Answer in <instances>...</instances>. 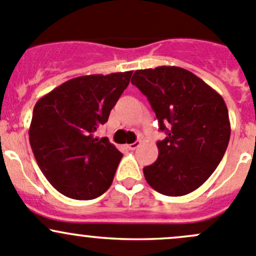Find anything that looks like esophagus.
Masks as SVG:
<instances>
[{"instance_id": "esophagus-1", "label": "esophagus", "mask_w": 256, "mask_h": 256, "mask_svg": "<svg viewBox=\"0 0 256 256\" xmlns=\"http://www.w3.org/2000/svg\"><path fill=\"white\" fill-rule=\"evenodd\" d=\"M138 146H140V141H135V142H134V144H128V148H130V150H136Z\"/></svg>"}]
</instances>
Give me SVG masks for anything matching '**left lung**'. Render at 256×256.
I'll return each mask as SVG.
<instances>
[{"mask_svg":"<svg viewBox=\"0 0 256 256\" xmlns=\"http://www.w3.org/2000/svg\"><path fill=\"white\" fill-rule=\"evenodd\" d=\"M131 82L148 99L166 138L158 157L144 168L147 183L171 197L188 194L210 177L230 138L223 98L190 70L157 66L134 73Z\"/></svg>","mask_w":256,"mask_h":256,"instance_id":"8db88e82","label":"left lung"}]
</instances>
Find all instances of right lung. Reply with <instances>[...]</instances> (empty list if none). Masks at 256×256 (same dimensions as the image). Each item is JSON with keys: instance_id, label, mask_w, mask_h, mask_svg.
<instances>
[{"instance_id": "1", "label": "right lung", "mask_w": 256, "mask_h": 256, "mask_svg": "<svg viewBox=\"0 0 256 256\" xmlns=\"http://www.w3.org/2000/svg\"><path fill=\"white\" fill-rule=\"evenodd\" d=\"M132 72L68 80L40 98L30 121V144L46 178L73 200L99 197L112 186L122 154L94 132L109 118Z\"/></svg>"}]
</instances>
